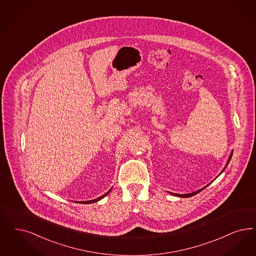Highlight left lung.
<instances>
[{"label": "left lung", "instance_id": "obj_1", "mask_svg": "<svg viewBox=\"0 0 256 256\" xmlns=\"http://www.w3.org/2000/svg\"><path fill=\"white\" fill-rule=\"evenodd\" d=\"M232 152L230 154V157H228V163H226V164L225 168H226V166L228 164V163H230V159H232ZM224 168V170H225ZM224 170H222V172H224ZM208 186V184L206 186H204L203 188H201V190H197V192H192V194H172L175 195V196H178V197H183V198H188V197H192V196H194V195L197 194L198 192H200L201 190H203L204 188H206Z\"/></svg>", "mask_w": 256, "mask_h": 256}]
</instances>
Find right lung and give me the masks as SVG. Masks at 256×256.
<instances>
[{
  "label": "right lung",
  "instance_id": "obj_1",
  "mask_svg": "<svg viewBox=\"0 0 256 256\" xmlns=\"http://www.w3.org/2000/svg\"><path fill=\"white\" fill-rule=\"evenodd\" d=\"M110 190H108L106 194H104L102 195V196H100V197H98L97 199H94V200H90V201H82V202H80V203H82V204H90V203H94V202H98L99 200H101V199H102L106 195L108 194H110Z\"/></svg>",
  "mask_w": 256,
  "mask_h": 256
}]
</instances>
